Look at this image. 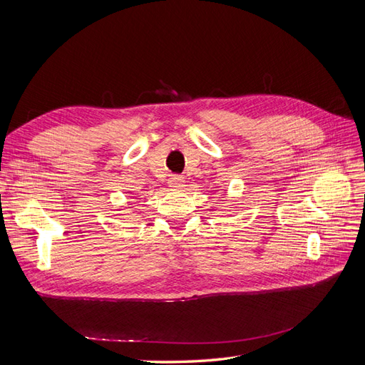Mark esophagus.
Instances as JSON below:
<instances>
[{
	"instance_id": "obj_1",
	"label": "esophagus",
	"mask_w": 365,
	"mask_h": 365,
	"mask_svg": "<svg viewBox=\"0 0 365 365\" xmlns=\"http://www.w3.org/2000/svg\"><path fill=\"white\" fill-rule=\"evenodd\" d=\"M184 176H181V175H172L170 178H169V187L170 189H173V190H178V189H182L184 187Z\"/></svg>"
}]
</instances>
